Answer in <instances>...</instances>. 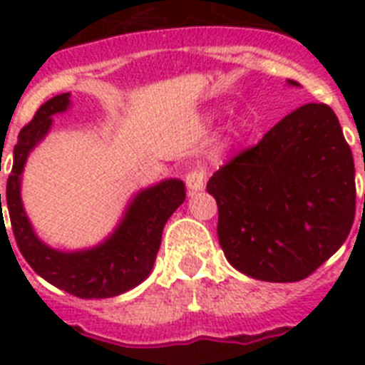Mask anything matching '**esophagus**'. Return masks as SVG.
<instances>
[{"label": "esophagus", "instance_id": "esophagus-1", "mask_svg": "<svg viewBox=\"0 0 365 365\" xmlns=\"http://www.w3.org/2000/svg\"><path fill=\"white\" fill-rule=\"evenodd\" d=\"M185 183H187L189 193H197V191H202L206 183V174L202 170H191L185 176Z\"/></svg>", "mask_w": 365, "mask_h": 365}]
</instances>
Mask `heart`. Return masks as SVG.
Instances as JSON below:
<instances>
[{"instance_id": "b5f03b06", "label": "heart", "mask_w": 365, "mask_h": 365, "mask_svg": "<svg viewBox=\"0 0 365 365\" xmlns=\"http://www.w3.org/2000/svg\"><path fill=\"white\" fill-rule=\"evenodd\" d=\"M242 119H235L233 123H231V126H229V132H231V136H239L240 132H242Z\"/></svg>"}]
</instances>
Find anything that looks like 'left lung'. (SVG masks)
<instances>
[{
	"instance_id": "8db88e82",
	"label": "left lung",
	"mask_w": 365,
	"mask_h": 365,
	"mask_svg": "<svg viewBox=\"0 0 365 365\" xmlns=\"http://www.w3.org/2000/svg\"><path fill=\"white\" fill-rule=\"evenodd\" d=\"M206 191L217 202L227 261L265 282H297L317 271L343 246L356 210L352 151L334 110L314 102L222 166Z\"/></svg>"
}]
</instances>
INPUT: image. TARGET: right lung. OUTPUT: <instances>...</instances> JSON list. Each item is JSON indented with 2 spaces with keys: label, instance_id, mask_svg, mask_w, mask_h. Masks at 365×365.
Returning <instances> with one entry per match:
<instances>
[{
  "label": "right lung",
  "instance_id": "add662e5",
  "mask_svg": "<svg viewBox=\"0 0 365 365\" xmlns=\"http://www.w3.org/2000/svg\"><path fill=\"white\" fill-rule=\"evenodd\" d=\"M70 96L64 93L45 102L20 130L7 180L9 217L19 250L39 277L81 299H106L136 288L149 277L165 223L185 200V183L170 178L140 189L128 200L115 229L96 246L58 250L43 242L22 205V172L34 148L51 130L53 115L70 110Z\"/></svg>",
  "mask_w": 365,
  "mask_h": 365
}]
</instances>
